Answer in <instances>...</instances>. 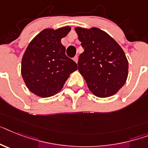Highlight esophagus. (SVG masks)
I'll list each match as a JSON object with an SVG mask.
<instances>
[{
  "label": "esophagus",
  "mask_w": 148,
  "mask_h": 148,
  "mask_svg": "<svg viewBox=\"0 0 148 148\" xmlns=\"http://www.w3.org/2000/svg\"><path fill=\"white\" fill-rule=\"evenodd\" d=\"M78 60H79V57H78V56H75V57H74V58H73V60L75 61V63H78Z\"/></svg>",
  "instance_id": "34e87169"
}]
</instances>
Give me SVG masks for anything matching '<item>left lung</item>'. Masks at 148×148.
Segmentation results:
<instances>
[{
    "instance_id": "1",
    "label": "left lung",
    "mask_w": 148,
    "mask_h": 148,
    "mask_svg": "<svg viewBox=\"0 0 148 148\" xmlns=\"http://www.w3.org/2000/svg\"><path fill=\"white\" fill-rule=\"evenodd\" d=\"M84 52L79 56V71L92 94L113 96L128 78L129 62L122 47L106 32L97 27H75Z\"/></svg>"
}]
</instances>
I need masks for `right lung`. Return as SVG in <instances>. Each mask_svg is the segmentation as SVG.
<instances>
[{
	"label": "right lung",
	"mask_w": 148,
	"mask_h": 148,
	"mask_svg": "<svg viewBox=\"0 0 148 148\" xmlns=\"http://www.w3.org/2000/svg\"><path fill=\"white\" fill-rule=\"evenodd\" d=\"M71 30L69 25L45 29L30 41L22 58L21 75L29 91L41 97L55 95L70 74L78 69L67 57L61 39Z\"/></svg>",
	"instance_id": "right-lung-1"
}]
</instances>
